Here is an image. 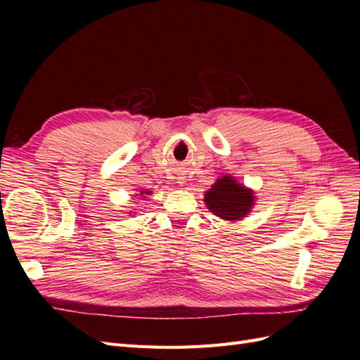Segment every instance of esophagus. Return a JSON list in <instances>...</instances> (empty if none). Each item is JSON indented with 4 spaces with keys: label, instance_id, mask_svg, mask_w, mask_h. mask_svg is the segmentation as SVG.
<instances>
[{
    "label": "esophagus",
    "instance_id": "34e87169",
    "mask_svg": "<svg viewBox=\"0 0 360 360\" xmlns=\"http://www.w3.org/2000/svg\"><path fill=\"white\" fill-rule=\"evenodd\" d=\"M180 183H183V181H180Z\"/></svg>",
    "mask_w": 360,
    "mask_h": 360
}]
</instances>
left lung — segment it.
<instances>
[{
    "label": "left lung",
    "mask_w": 360,
    "mask_h": 360,
    "mask_svg": "<svg viewBox=\"0 0 360 360\" xmlns=\"http://www.w3.org/2000/svg\"><path fill=\"white\" fill-rule=\"evenodd\" d=\"M204 202L214 216L228 222L242 221L255 205V192L230 174H222L204 193Z\"/></svg>",
    "instance_id": "1"
}]
</instances>
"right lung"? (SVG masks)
I'll return each mask as SVG.
<instances>
[{"instance_id": "right-lung-1", "label": "right lung", "mask_w": 360, "mask_h": 360, "mask_svg": "<svg viewBox=\"0 0 360 360\" xmlns=\"http://www.w3.org/2000/svg\"><path fill=\"white\" fill-rule=\"evenodd\" d=\"M150 193H151V191H141V192H139V197H143V200H146ZM135 197H138V193L135 195ZM129 213H130V212H129ZM134 213H135V212H134Z\"/></svg>"}]
</instances>
